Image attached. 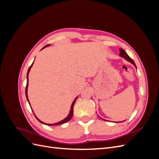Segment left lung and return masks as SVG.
<instances>
[{
    "label": "left lung",
    "instance_id": "left-lung-1",
    "mask_svg": "<svg viewBox=\"0 0 159 159\" xmlns=\"http://www.w3.org/2000/svg\"><path fill=\"white\" fill-rule=\"evenodd\" d=\"M119 50H120V54H119V56H121V57H124V58L126 60H127L128 61L131 62V63L132 64H133V65L134 66V67H135V68H137V66H136L135 64H134V61L131 58V57H130L128 56V54H127L126 52L124 50L121 49V48H120V49H119ZM103 120H105V119H103ZM105 121H106V120H105Z\"/></svg>",
    "mask_w": 159,
    "mask_h": 159
}]
</instances>
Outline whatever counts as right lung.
Here are the masks:
<instances>
[{
  "label": "right lung",
  "instance_id": "add662e5",
  "mask_svg": "<svg viewBox=\"0 0 159 159\" xmlns=\"http://www.w3.org/2000/svg\"><path fill=\"white\" fill-rule=\"evenodd\" d=\"M50 44H48V45H46V46H45L44 47H43V48L42 49H44V48H46V47H48V46H49ZM33 64H34V61H33V63L32 64V65L30 66V68H28V71H27V75H26V78H27V83H26V99H27V100H28V103H29V104H30V102H29V100H28V94H27V92H28V74H29V72H30V69H31V68H32V65H33ZM78 98V97H77L75 99H74V102L72 103V104H71V109H70V113H69V115H68V116H67V117H66L64 119H63V120H61V121H60V122H58V123H54V124H47V123H44V122H42V121H41L40 119H38L37 117H36V116L35 115V114L34 113V111H33V113H34V116L36 117V118L37 119V120L39 122H40L41 123H43V124H44V125H50V126H52V125H61V124H64V123H66V122H68V121H69L71 119V117H72V115H73V113H74V104H75V100H76V99Z\"/></svg>",
  "mask_w": 159,
  "mask_h": 159
}]
</instances>
